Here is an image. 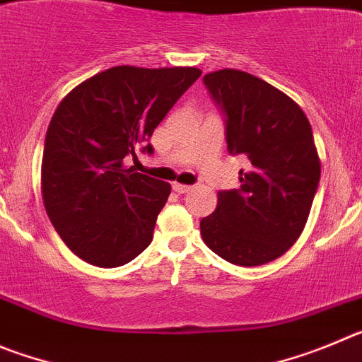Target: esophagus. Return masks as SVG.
Returning a JSON list of instances; mask_svg holds the SVG:
<instances>
[{
    "label": "esophagus",
    "mask_w": 362,
    "mask_h": 362,
    "mask_svg": "<svg viewBox=\"0 0 362 362\" xmlns=\"http://www.w3.org/2000/svg\"><path fill=\"white\" fill-rule=\"evenodd\" d=\"M191 185H184V184H177V182H175L173 184V191L175 193H178V194H185V193H189V191H191Z\"/></svg>",
    "instance_id": "esophagus-1"
}]
</instances>
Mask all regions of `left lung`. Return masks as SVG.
Here are the masks:
<instances>
[{
  "instance_id": "1",
  "label": "left lung",
  "mask_w": 362,
  "mask_h": 362,
  "mask_svg": "<svg viewBox=\"0 0 362 362\" xmlns=\"http://www.w3.org/2000/svg\"><path fill=\"white\" fill-rule=\"evenodd\" d=\"M204 84L226 119L227 149L250 165L240 189L218 193L202 238L226 262L263 265L294 245L310 213L321 177L310 122L291 97L247 71H213Z\"/></svg>"
}]
</instances>
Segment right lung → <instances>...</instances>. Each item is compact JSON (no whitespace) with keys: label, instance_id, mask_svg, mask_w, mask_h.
<instances>
[{"label":"right lung","instance_id":"right-lung-1","mask_svg":"<svg viewBox=\"0 0 362 362\" xmlns=\"http://www.w3.org/2000/svg\"><path fill=\"white\" fill-rule=\"evenodd\" d=\"M202 71L115 66L74 88L45 139L41 185L52 226L97 267L135 259L153 240L171 185L135 173L126 158L153 155V132Z\"/></svg>","mask_w":362,"mask_h":362}]
</instances>
